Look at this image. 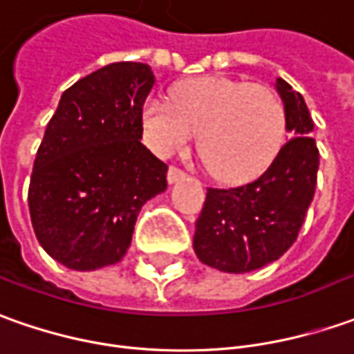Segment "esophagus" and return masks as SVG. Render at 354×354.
Instances as JSON below:
<instances>
[{
	"mask_svg": "<svg viewBox=\"0 0 354 354\" xmlns=\"http://www.w3.org/2000/svg\"><path fill=\"white\" fill-rule=\"evenodd\" d=\"M183 177H185V171H183L181 167H177V165H171V167L167 169V181H169V183L181 181Z\"/></svg>",
	"mask_w": 354,
	"mask_h": 354,
	"instance_id": "1",
	"label": "esophagus"
}]
</instances>
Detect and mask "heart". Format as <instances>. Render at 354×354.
<instances>
[{
    "label": "heart",
    "mask_w": 354,
    "mask_h": 354,
    "mask_svg": "<svg viewBox=\"0 0 354 354\" xmlns=\"http://www.w3.org/2000/svg\"><path fill=\"white\" fill-rule=\"evenodd\" d=\"M151 149L171 156L198 132L196 149L216 179L257 177L279 156L286 138V109L271 87L222 75L179 83L173 101L151 97L144 109Z\"/></svg>",
    "instance_id": "1"
}]
</instances>
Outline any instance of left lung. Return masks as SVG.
Segmentation results:
<instances>
[{
  "mask_svg": "<svg viewBox=\"0 0 354 354\" xmlns=\"http://www.w3.org/2000/svg\"><path fill=\"white\" fill-rule=\"evenodd\" d=\"M277 89L294 136L255 181L232 189H206L193 248L208 267L249 272L277 261L292 245L314 201L319 149L302 95L279 77Z\"/></svg>",
  "mask_w": 354,
  "mask_h": 354,
  "instance_id": "left-lung-1",
  "label": "left lung"
}]
</instances>
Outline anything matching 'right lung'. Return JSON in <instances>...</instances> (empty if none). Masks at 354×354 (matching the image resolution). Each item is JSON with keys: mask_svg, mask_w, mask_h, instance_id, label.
<instances>
[{"mask_svg": "<svg viewBox=\"0 0 354 354\" xmlns=\"http://www.w3.org/2000/svg\"><path fill=\"white\" fill-rule=\"evenodd\" d=\"M153 73L115 62L62 93L28 185L30 222L52 259L95 271L124 257L142 206L167 189V163L140 138Z\"/></svg>", "mask_w": 354, "mask_h": 354, "instance_id": "obj_1", "label": "right lung"}]
</instances>
